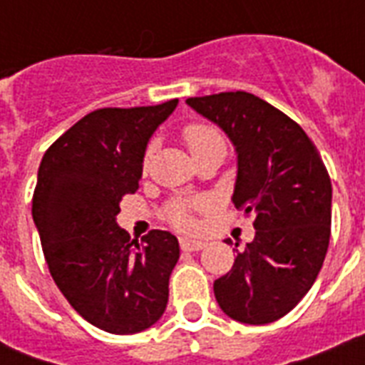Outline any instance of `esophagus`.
<instances>
[{"label":"esophagus","mask_w":365,"mask_h":365,"mask_svg":"<svg viewBox=\"0 0 365 365\" xmlns=\"http://www.w3.org/2000/svg\"><path fill=\"white\" fill-rule=\"evenodd\" d=\"M180 246H182V250H185V252H199V250L205 248L206 244L202 242V240L183 237V239H180Z\"/></svg>","instance_id":"1"}]
</instances>
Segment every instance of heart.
<instances>
[{"mask_svg":"<svg viewBox=\"0 0 365 365\" xmlns=\"http://www.w3.org/2000/svg\"><path fill=\"white\" fill-rule=\"evenodd\" d=\"M183 140L187 143L189 151L195 157H199L200 153H205L206 149L214 148V145H222L223 138L222 134L214 128V126L208 125H189L185 130H183ZM151 151H153V145H149L148 151H145V163L151 157ZM195 205H189V202H174V205L168 206V210H166V216L170 220L174 225L178 227L187 229L193 225V217H191V208Z\"/></svg>","mask_w":365,"mask_h":365,"instance_id":"heart-1","label":"heart"}]
</instances>
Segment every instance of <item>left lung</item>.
Masks as SVG:
<instances>
[{
	"instance_id": "1",
	"label": "left lung",
	"mask_w": 365,
	"mask_h": 365,
	"mask_svg": "<svg viewBox=\"0 0 365 365\" xmlns=\"http://www.w3.org/2000/svg\"><path fill=\"white\" fill-rule=\"evenodd\" d=\"M185 104L235 145L231 200L255 216L254 240L214 282L217 305L237 322H274L305 297L322 269L331 227L328 170L305 130L259 96L237 91Z\"/></svg>"
}]
</instances>
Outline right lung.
Listing matches in <instances>:
<instances>
[{
	"label": "right lung",
	"instance_id": "right-lung-1",
	"mask_svg": "<svg viewBox=\"0 0 365 365\" xmlns=\"http://www.w3.org/2000/svg\"><path fill=\"white\" fill-rule=\"evenodd\" d=\"M178 100L88 113L45 151L31 216L51 277L87 322L108 334L151 328L168 303L180 244L155 229L143 244L117 225L121 199L142 178L149 138Z\"/></svg>",
	"mask_w": 365,
	"mask_h": 365
}]
</instances>
